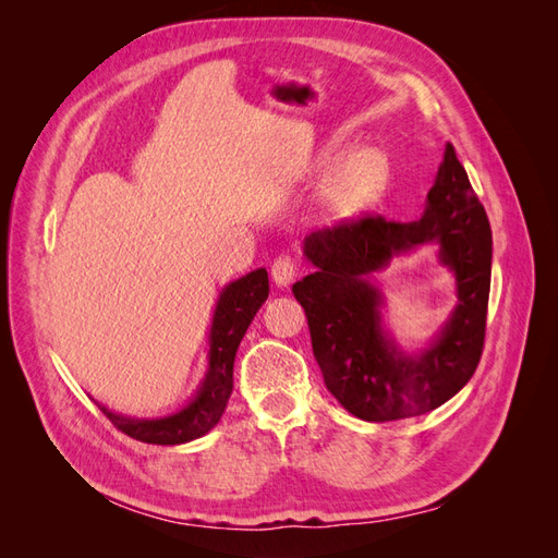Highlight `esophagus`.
Listing matches in <instances>:
<instances>
[{"label":"esophagus","instance_id":"1","mask_svg":"<svg viewBox=\"0 0 558 558\" xmlns=\"http://www.w3.org/2000/svg\"><path fill=\"white\" fill-rule=\"evenodd\" d=\"M295 277H298L295 260L291 256H286V253H281V256L272 263V281L281 286V289H286V286L293 283Z\"/></svg>","mask_w":558,"mask_h":558}]
</instances>
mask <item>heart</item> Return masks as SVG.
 <instances>
[{
	"label": "heart",
	"mask_w": 558,
	"mask_h": 558,
	"mask_svg": "<svg viewBox=\"0 0 558 558\" xmlns=\"http://www.w3.org/2000/svg\"><path fill=\"white\" fill-rule=\"evenodd\" d=\"M340 156L342 154L337 148H326L316 167L318 172H329L332 166L336 167L320 191V207L335 221H347V218L369 211L381 199L388 179H391V162L384 150L375 146L353 150L337 166Z\"/></svg>",
	"instance_id": "1"
}]
</instances>
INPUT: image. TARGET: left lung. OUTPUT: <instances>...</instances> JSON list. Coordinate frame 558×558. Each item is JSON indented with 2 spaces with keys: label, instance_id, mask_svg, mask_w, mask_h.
<instances>
[{
  "label": "left lung",
  "instance_id": "obj_1",
  "mask_svg": "<svg viewBox=\"0 0 558 558\" xmlns=\"http://www.w3.org/2000/svg\"><path fill=\"white\" fill-rule=\"evenodd\" d=\"M421 243L441 248L460 305L432 347L410 357L383 330L380 294L368 279ZM492 251V226L451 144L416 221L363 216L310 234L305 256L316 272L295 281L293 295L328 391L347 412L379 424L426 414L461 391L484 349Z\"/></svg>",
  "mask_w": 558,
  "mask_h": 558
}]
</instances>
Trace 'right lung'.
<instances>
[{
	"mask_svg": "<svg viewBox=\"0 0 558 558\" xmlns=\"http://www.w3.org/2000/svg\"><path fill=\"white\" fill-rule=\"evenodd\" d=\"M269 293L265 267L253 269L246 277L228 283L216 302L209 332V367L195 398L183 410L160 418H132L107 410L97 402L111 424L146 445H183L197 440L221 421L232 393L234 353L242 342L253 316L263 307Z\"/></svg>",
	"mask_w": 558,
	"mask_h": 558,
	"instance_id": "1",
	"label": "right lung"
}]
</instances>
